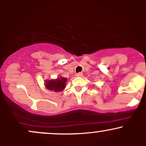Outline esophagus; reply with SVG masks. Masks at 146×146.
<instances>
[{"instance_id": "34e87169", "label": "esophagus", "mask_w": 146, "mask_h": 146, "mask_svg": "<svg viewBox=\"0 0 146 146\" xmlns=\"http://www.w3.org/2000/svg\"><path fill=\"white\" fill-rule=\"evenodd\" d=\"M76 77H79V78H81V77H82V75H83V73H77L76 75Z\"/></svg>"}]
</instances>
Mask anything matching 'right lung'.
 <instances>
[{
	"mask_svg": "<svg viewBox=\"0 0 146 146\" xmlns=\"http://www.w3.org/2000/svg\"><path fill=\"white\" fill-rule=\"evenodd\" d=\"M66 80V78L62 77L58 78L57 80H46L45 81V86L47 89L52 91L60 92L64 88Z\"/></svg>",
	"mask_w": 146,
	"mask_h": 146,
	"instance_id": "obj_1",
	"label": "right lung"
}]
</instances>
